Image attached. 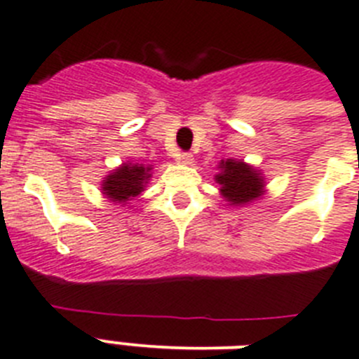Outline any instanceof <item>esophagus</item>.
<instances>
[{
    "label": "esophagus",
    "instance_id": "1",
    "mask_svg": "<svg viewBox=\"0 0 359 359\" xmlns=\"http://www.w3.org/2000/svg\"><path fill=\"white\" fill-rule=\"evenodd\" d=\"M176 161L183 163V165H192L194 158H192V156L189 152H177L176 154Z\"/></svg>",
    "mask_w": 359,
    "mask_h": 359
}]
</instances>
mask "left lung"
I'll return each instance as SVG.
<instances>
[{
  "label": "left lung",
  "instance_id": "1",
  "mask_svg": "<svg viewBox=\"0 0 359 359\" xmlns=\"http://www.w3.org/2000/svg\"><path fill=\"white\" fill-rule=\"evenodd\" d=\"M218 168L220 172L216 174L215 180L229 205H245L264 194V177L248 163L222 159Z\"/></svg>",
  "mask_w": 359,
  "mask_h": 359
}]
</instances>
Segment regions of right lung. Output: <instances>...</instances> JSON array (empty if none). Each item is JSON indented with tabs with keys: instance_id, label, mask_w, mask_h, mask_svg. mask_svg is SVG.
Wrapping results in <instances>:
<instances>
[{
	"instance_id": "obj_1",
	"label": "right lung",
	"mask_w": 359,
	"mask_h": 359,
	"mask_svg": "<svg viewBox=\"0 0 359 359\" xmlns=\"http://www.w3.org/2000/svg\"><path fill=\"white\" fill-rule=\"evenodd\" d=\"M152 177V167L141 163H123L119 168L102 180V194L114 203H126L144 191V185Z\"/></svg>"
}]
</instances>
